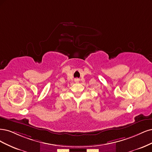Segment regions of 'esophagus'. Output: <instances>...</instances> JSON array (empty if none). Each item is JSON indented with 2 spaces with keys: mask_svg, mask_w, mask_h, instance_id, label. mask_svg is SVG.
Returning <instances> with one entry per match:
<instances>
[{
  "mask_svg": "<svg viewBox=\"0 0 152 152\" xmlns=\"http://www.w3.org/2000/svg\"><path fill=\"white\" fill-rule=\"evenodd\" d=\"M77 80H76V81H77Z\"/></svg>",
  "mask_w": 152,
  "mask_h": 152,
  "instance_id": "esophagus-1",
  "label": "esophagus"
}]
</instances>
